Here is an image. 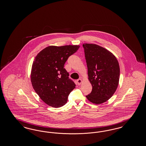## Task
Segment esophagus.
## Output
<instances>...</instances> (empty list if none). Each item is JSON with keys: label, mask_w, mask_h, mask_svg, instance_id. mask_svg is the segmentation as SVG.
Segmentation results:
<instances>
[{"label": "esophagus", "mask_w": 146, "mask_h": 146, "mask_svg": "<svg viewBox=\"0 0 146 146\" xmlns=\"http://www.w3.org/2000/svg\"><path fill=\"white\" fill-rule=\"evenodd\" d=\"M76 82H77V83H78V85H80L82 84V80L81 79H78V80H76Z\"/></svg>", "instance_id": "obj_1"}]
</instances>
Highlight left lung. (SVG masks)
<instances>
[{
    "label": "left lung",
    "mask_w": 146,
    "mask_h": 146,
    "mask_svg": "<svg viewBox=\"0 0 146 146\" xmlns=\"http://www.w3.org/2000/svg\"><path fill=\"white\" fill-rule=\"evenodd\" d=\"M85 57L88 80L92 86L91 92L86 96L91 103L100 104L110 99L118 85L120 69L115 55L103 47L84 43Z\"/></svg>",
    "instance_id": "obj_1"
}]
</instances>
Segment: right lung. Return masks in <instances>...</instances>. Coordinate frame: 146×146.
Segmentation results:
<instances>
[{
  "label": "right lung",
  "mask_w": 146,
  "mask_h": 146,
  "mask_svg": "<svg viewBox=\"0 0 146 146\" xmlns=\"http://www.w3.org/2000/svg\"><path fill=\"white\" fill-rule=\"evenodd\" d=\"M80 46H50L39 52L33 62L31 82L35 92L47 105L60 108L67 103L68 97L76 88L69 78L64 64L69 56Z\"/></svg>",
  "instance_id": "obj_1"
}]
</instances>
